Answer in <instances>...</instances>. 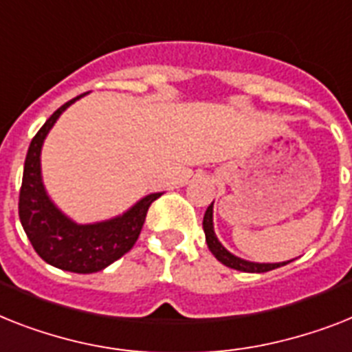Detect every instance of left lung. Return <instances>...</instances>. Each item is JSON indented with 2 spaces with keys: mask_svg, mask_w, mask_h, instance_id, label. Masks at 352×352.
I'll use <instances>...</instances> for the list:
<instances>
[{
  "mask_svg": "<svg viewBox=\"0 0 352 352\" xmlns=\"http://www.w3.org/2000/svg\"><path fill=\"white\" fill-rule=\"evenodd\" d=\"M202 228H204L206 233V244L210 248V251L215 255V258L219 262H222L224 265L231 267V270L244 271V273H265V271L276 270L280 265H285L293 262V260H287V262H276V264H258V262H250V260H244L241 256H235L233 253L226 250L224 245L219 242L215 235V230H213V202L208 206V210L204 213V221H202Z\"/></svg>",
  "mask_w": 352,
  "mask_h": 352,
  "instance_id": "1",
  "label": "left lung"
}]
</instances>
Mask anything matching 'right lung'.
Returning <instances> with one entry per match:
<instances>
[{
  "label": "right lung",
  "mask_w": 352,
  "mask_h": 352,
  "mask_svg": "<svg viewBox=\"0 0 352 352\" xmlns=\"http://www.w3.org/2000/svg\"><path fill=\"white\" fill-rule=\"evenodd\" d=\"M82 96L87 94L57 108L30 142L19 190V221L36 253L47 264L87 275L104 270L133 248L141 235L148 208L162 193H150L122 215L94 224H77L54 204L41 177L43 142L63 111Z\"/></svg>",
  "instance_id": "1"
}]
</instances>
